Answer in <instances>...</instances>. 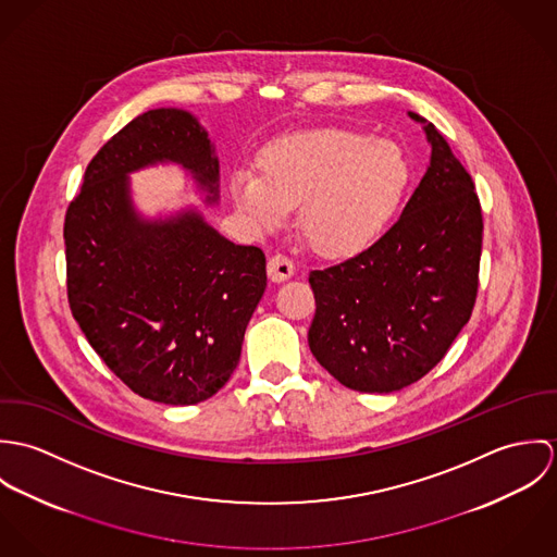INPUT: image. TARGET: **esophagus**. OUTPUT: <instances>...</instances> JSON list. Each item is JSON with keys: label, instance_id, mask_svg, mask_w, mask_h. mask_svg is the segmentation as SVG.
Wrapping results in <instances>:
<instances>
[{"label": "esophagus", "instance_id": "34e87169", "mask_svg": "<svg viewBox=\"0 0 557 557\" xmlns=\"http://www.w3.org/2000/svg\"><path fill=\"white\" fill-rule=\"evenodd\" d=\"M294 272H296V265H294V261H292L287 255L276 252V255H272V257L268 259V276H270L274 283H281V281L292 278Z\"/></svg>", "mask_w": 557, "mask_h": 557}]
</instances>
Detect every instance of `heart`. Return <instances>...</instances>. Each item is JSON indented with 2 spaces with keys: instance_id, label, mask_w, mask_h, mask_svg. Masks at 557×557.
Masks as SVG:
<instances>
[{
  "instance_id": "b5f03b06",
  "label": "heart",
  "mask_w": 557,
  "mask_h": 557,
  "mask_svg": "<svg viewBox=\"0 0 557 557\" xmlns=\"http://www.w3.org/2000/svg\"><path fill=\"white\" fill-rule=\"evenodd\" d=\"M411 166L395 141L325 128L270 146L261 175L238 169L232 199L255 232L278 230L300 206V227L334 257L356 255L384 234L407 193Z\"/></svg>"
}]
</instances>
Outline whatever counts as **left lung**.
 I'll list each match as a JSON object with an SVG mask.
<instances>
[{
    "mask_svg": "<svg viewBox=\"0 0 557 557\" xmlns=\"http://www.w3.org/2000/svg\"><path fill=\"white\" fill-rule=\"evenodd\" d=\"M431 164L397 223L356 257L309 274V347L343 386L395 393L424 377L472 318L482 250L474 180L424 117Z\"/></svg>",
    "mask_w": 557,
    "mask_h": 557,
    "instance_id": "1",
    "label": "left lung"
}]
</instances>
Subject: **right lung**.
I'll list each match as a JSON object with an SVG mask.
<instances>
[{
  "label": "right lung",
  "mask_w": 557,
  "mask_h": 557,
  "mask_svg": "<svg viewBox=\"0 0 557 557\" xmlns=\"http://www.w3.org/2000/svg\"><path fill=\"white\" fill-rule=\"evenodd\" d=\"M180 162L212 193L219 160L182 109H152L89 160L64 221L73 318L100 360L139 397L195 405L236 371L265 292V255L214 232L199 212L141 221L126 173Z\"/></svg>",
  "instance_id": "obj_1"
}]
</instances>
